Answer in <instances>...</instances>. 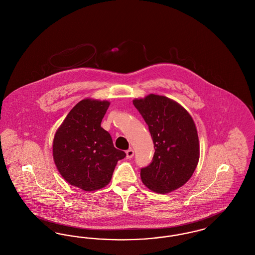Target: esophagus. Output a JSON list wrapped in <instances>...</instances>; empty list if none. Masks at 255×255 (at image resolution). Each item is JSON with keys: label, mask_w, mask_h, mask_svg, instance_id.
Instances as JSON below:
<instances>
[{"label": "esophagus", "mask_w": 255, "mask_h": 255, "mask_svg": "<svg viewBox=\"0 0 255 255\" xmlns=\"http://www.w3.org/2000/svg\"><path fill=\"white\" fill-rule=\"evenodd\" d=\"M133 155H134V152H133V149H129V150L126 151V158H132L133 157Z\"/></svg>", "instance_id": "34e87169"}]
</instances>
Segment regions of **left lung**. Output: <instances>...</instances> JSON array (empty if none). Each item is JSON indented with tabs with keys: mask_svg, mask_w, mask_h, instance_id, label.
Returning <instances> with one entry per match:
<instances>
[{
	"mask_svg": "<svg viewBox=\"0 0 255 255\" xmlns=\"http://www.w3.org/2000/svg\"><path fill=\"white\" fill-rule=\"evenodd\" d=\"M133 104L144 119L153 138L152 162L140 170L143 184L165 194L191 178L200 158V144L194 121L178 102L151 94L135 98Z\"/></svg>",
	"mask_w": 255,
	"mask_h": 255,
	"instance_id": "1",
	"label": "left lung"
}]
</instances>
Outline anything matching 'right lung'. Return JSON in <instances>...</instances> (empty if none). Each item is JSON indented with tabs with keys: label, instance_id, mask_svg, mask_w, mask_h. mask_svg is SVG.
Here are the masks:
<instances>
[{
	"label": "right lung",
	"instance_id": "add662e5",
	"mask_svg": "<svg viewBox=\"0 0 255 255\" xmlns=\"http://www.w3.org/2000/svg\"><path fill=\"white\" fill-rule=\"evenodd\" d=\"M109 106L107 100L79 101L54 134L52 156L57 169L66 182L84 191L105 187L118 161L126 156L100 125Z\"/></svg>",
	"mask_w": 255,
	"mask_h": 255
}]
</instances>
